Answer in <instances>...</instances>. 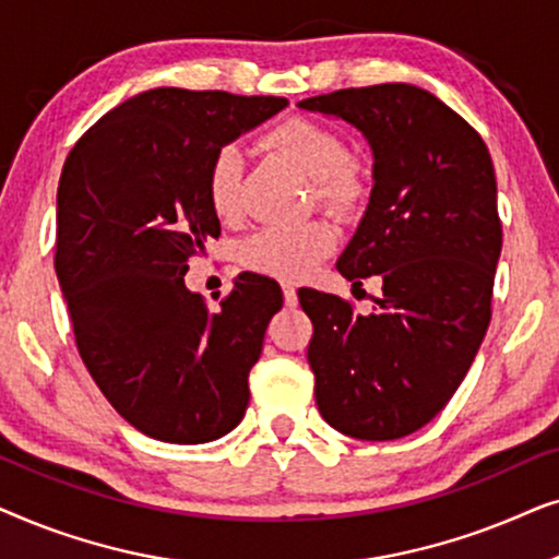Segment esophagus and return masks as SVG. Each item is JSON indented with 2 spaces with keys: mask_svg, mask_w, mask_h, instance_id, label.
Listing matches in <instances>:
<instances>
[{
  "mask_svg": "<svg viewBox=\"0 0 559 559\" xmlns=\"http://www.w3.org/2000/svg\"><path fill=\"white\" fill-rule=\"evenodd\" d=\"M282 295H285V305L295 308V305H297V289L293 285H282Z\"/></svg>",
  "mask_w": 559,
  "mask_h": 559,
  "instance_id": "obj_1",
  "label": "esophagus"
}]
</instances>
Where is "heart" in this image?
<instances>
[{"label":"heart","mask_w":559,"mask_h":559,"mask_svg":"<svg viewBox=\"0 0 559 559\" xmlns=\"http://www.w3.org/2000/svg\"><path fill=\"white\" fill-rule=\"evenodd\" d=\"M264 142L282 152L312 180V193L325 209L350 213L366 193V175L356 159L346 157V144L331 127L316 119L289 117L264 134ZM243 157L236 144H221L205 170V195L213 213L226 224L243 216L241 195ZM335 247V231L325 221L297 226H266L241 247V262L277 280H302Z\"/></svg>","instance_id":"b5f03b06"}]
</instances>
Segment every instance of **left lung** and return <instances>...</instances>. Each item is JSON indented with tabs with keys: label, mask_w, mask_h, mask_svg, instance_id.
I'll return each mask as SVG.
<instances>
[{
	"label": "left lung",
	"mask_w": 559,
	"mask_h": 559,
	"mask_svg": "<svg viewBox=\"0 0 559 559\" xmlns=\"http://www.w3.org/2000/svg\"><path fill=\"white\" fill-rule=\"evenodd\" d=\"M354 124L371 144L373 188L338 259L343 277L379 274L369 316L300 289L312 320L316 402L335 430L396 440L450 402L491 323L501 254L496 175L480 134L409 83L341 88L297 104Z\"/></svg>",
	"instance_id": "1"
}]
</instances>
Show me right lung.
Returning <instances> with one entry per match:
<instances>
[{
    "mask_svg": "<svg viewBox=\"0 0 559 559\" xmlns=\"http://www.w3.org/2000/svg\"><path fill=\"white\" fill-rule=\"evenodd\" d=\"M287 106L282 96L152 88L104 114L58 182L56 274L75 346L111 407L163 442L231 432L282 289L241 272L211 312L186 287L218 239L205 170L221 144Z\"/></svg>",
    "mask_w": 559,
    "mask_h": 559,
    "instance_id": "obj_1",
    "label": "right lung"
}]
</instances>
